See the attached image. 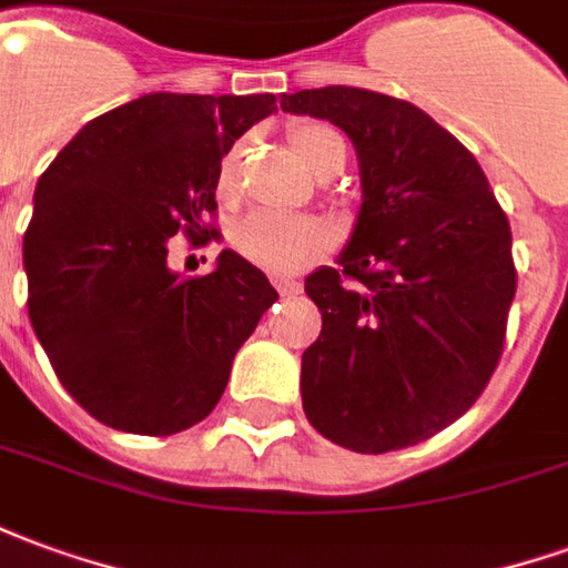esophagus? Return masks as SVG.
Instances as JSON below:
<instances>
[{
	"label": "esophagus",
	"mask_w": 568,
	"mask_h": 568,
	"mask_svg": "<svg viewBox=\"0 0 568 568\" xmlns=\"http://www.w3.org/2000/svg\"><path fill=\"white\" fill-rule=\"evenodd\" d=\"M273 285H276V292H280L283 297L301 295V283H288V280H273Z\"/></svg>",
	"instance_id": "34e87169"
}]
</instances>
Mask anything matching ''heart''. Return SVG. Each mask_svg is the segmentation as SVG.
I'll use <instances>...</instances> for the list:
<instances>
[{
	"mask_svg": "<svg viewBox=\"0 0 568 568\" xmlns=\"http://www.w3.org/2000/svg\"><path fill=\"white\" fill-rule=\"evenodd\" d=\"M288 145L295 151L297 161L320 175L337 173L346 161V145L341 140V133H334L325 124L292 128ZM236 158H240L236 149L224 154L222 185H231V179L236 173ZM231 243L252 264H258V267L271 273H280V276H288V273L304 271L313 258H320L325 246H328V231L316 219H307V215L258 210L248 212L246 219H240L234 224Z\"/></svg>",
	"mask_w": 568,
	"mask_h": 568,
	"instance_id": "b5f03b06",
	"label": "heart"
}]
</instances>
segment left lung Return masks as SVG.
I'll list each match as a JSON object with an SVG mask.
<instances>
[{
  "label": "left lung",
  "instance_id": "8db88e82",
  "mask_svg": "<svg viewBox=\"0 0 568 568\" xmlns=\"http://www.w3.org/2000/svg\"><path fill=\"white\" fill-rule=\"evenodd\" d=\"M280 105L344 130L362 179L337 267L304 280L322 313L301 356L304 414L346 450L419 444L496 371L517 288L508 219L475 154L414 103L332 84Z\"/></svg>",
  "mask_w": 568,
  "mask_h": 568
}]
</instances>
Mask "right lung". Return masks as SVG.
<instances>
[{
	"label": "right lung",
	"mask_w": 568,
	"mask_h": 568,
	"mask_svg": "<svg viewBox=\"0 0 568 568\" xmlns=\"http://www.w3.org/2000/svg\"><path fill=\"white\" fill-rule=\"evenodd\" d=\"M273 93H145L93 118L44 170L23 234L30 322L67 393L133 435H175L219 405L276 301L234 248L182 280L166 240H210L222 158Z\"/></svg>",
	"instance_id": "add662e5"
}]
</instances>
